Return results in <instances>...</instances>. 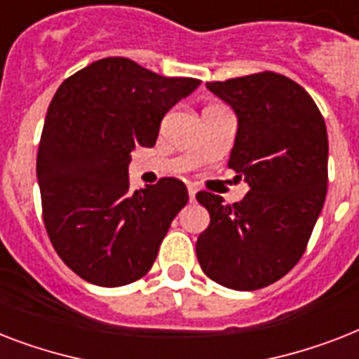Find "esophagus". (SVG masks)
Returning a JSON list of instances; mask_svg holds the SVG:
<instances>
[{"label":"esophagus","mask_w":359,"mask_h":359,"mask_svg":"<svg viewBox=\"0 0 359 359\" xmlns=\"http://www.w3.org/2000/svg\"><path fill=\"white\" fill-rule=\"evenodd\" d=\"M188 194H190V199L191 201H194V199H196V194H197V186L196 184H188Z\"/></svg>","instance_id":"34e87169"}]
</instances>
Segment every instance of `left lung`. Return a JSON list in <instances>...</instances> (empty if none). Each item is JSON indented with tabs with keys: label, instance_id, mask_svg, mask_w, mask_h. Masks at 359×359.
Returning <instances> with one entry per match:
<instances>
[{
	"label": "left lung",
	"instance_id": "1",
	"mask_svg": "<svg viewBox=\"0 0 359 359\" xmlns=\"http://www.w3.org/2000/svg\"><path fill=\"white\" fill-rule=\"evenodd\" d=\"M207 89L236 114L229 168L250 191L233 205L197 194L210 214L197 238V261L227 289H262L300 261L324 207L326 124L306 89L276 72L208 81Z\"/></svg>",
	"mask_w": 359,
	"mask_h": 359
}]
</instances>
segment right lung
<instances>
[{"label":"right lung","mask_w":359,"mask_h":359,"mask_svg":"<svg viewBox=\"0 0 359 359\" xmlns=\"http://www.w3.org/2000/svg\"><path fill=\"white\" fill-rule=\"evenodd\" d=\"M126 57H106L61 83L36 154L42 218L63 262L98 287L143 278L188 190L179 179L130 191L135 147H152L163 115L199 87Z\"/></svg>","instance_id":"add662e5"}]
</instances>
